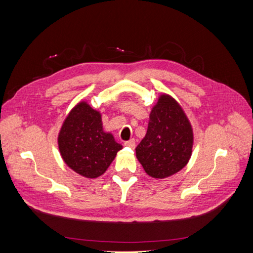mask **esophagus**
<instances>
[{"instance_id":"34e87169","label":"esophagus","mask_w":253,"mask_h":253,"mask_svg":"<svg viewBox=\"0 0 253 253\" xmlns=\"http://www.w3.org/2000/svg\"><path fill=\"white\" fill-rule=\"evenodd\" d=\"M125 145H126V147L134 149V148H135V140H134V139H131V140H128V141H126V142H125Z\"/></svg>"}]
</instances>
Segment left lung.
<instances>
[{
  "label": "left lung",
  "instance_id": "8db88e82",
  "mask_svg": "<svg viewBox=\"0 0 253 253\" xmlns=\"http://www.w3.org/2000/svg\"><path fill=\"white\" fill-rule=\"evenodd\" d=\"M193 129L179 103L163 94L150 114L148 131L136 157L148 175L166 178L185 167L192 154Z\"/></svg>",
  "mask_w": 253,
  "mask_h": 253
}]
</instances>
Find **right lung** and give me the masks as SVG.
Instances as JSON below:
<instances>
[{
  "label": "right lung",
  "mask_w": 253,
  "mask_h": 253,
  "mask_svg": "<svg viewBox=\"0 0 253 253\" xmlns=\"http://www.w3.org/2000/svg\"><path fill=\"white\" fill-rule=\"evenodd\" d=\"M60 154L76 173L86 178L102 175L122 145L103 131L101 114L85 101L67 115L58 136Z\"/></svg>",
  "instance_id": "add662e5"
}]
</instances>
